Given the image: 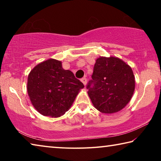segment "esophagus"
Returning <instances> with one entry per match:
<instances>
[{
	"label": "esophagus",
	"instance_id": "34e87169",
	"mask_svg": "<svg viewBox=\"0 0 161 161\" xmlns=\"http://www.w3.org/2000/svg\"><path fill=\"white\" fill-rule=\"evenodd\" d=\"M81 82H82L83 84H84V86H86V81H87V80H86V78H85V77H84V78H82L81 80Z\"/></svg>",
	"mask_w": 161,
	"mask_h": 161
}]
</instances>
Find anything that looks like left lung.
I'll use <instances>...</instances> for the list:
<instances>
[{
  "label": "left lung",
  "instance_id": "left-lung-1",
  "mask_svg": "<svg viewBox=\"0 0 161 161\" xmlns=\"http://www.w3.org/2000/svg\"><path fill=\"white\" fill-rule=\"evenodd\" d=\"M86 88L94 107L114 114L126 107L135 90V77L129 64L116 57L97 58Z\"/></svg>",
  "mask_w": 161,
  "mask_h": 161
}]
</instances>
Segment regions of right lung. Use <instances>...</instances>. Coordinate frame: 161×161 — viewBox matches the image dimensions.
I'll return each mask as SVG.
<instances>
[{"mask_svg": "<svg viewBox=\"0 0 161 161\" xmlns=\"http://www.w3.org/2000/svg\"><path fill=\"white\" fill-rule=\"evenodd\" d=\"M84 87L62 62L49 59L37 64L28 75L27 90L32 104L38 112L49 117H59L72 107Z\"/></svg>", "mask_w": 161, "mask_h": 161, "instance_id": "obj_1", "label": "right lung"}]
</instances>
